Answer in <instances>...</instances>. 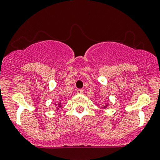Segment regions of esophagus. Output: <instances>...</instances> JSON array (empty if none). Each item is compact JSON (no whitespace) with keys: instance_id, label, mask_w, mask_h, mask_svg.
<instances>
[{"instance_id":"obj_1","label":"esophagus","mask_w":160,"mask_h":160,"mask_svg":"<svg viewBox=\"0 0 160 160\" xmlns=\"http://www.w3.org/2000/svg\"><path fill=\"white\" fill-rule=\"evenodd\" d=\"M83 93V89H78L77 90V94H82Z\"/></svg>"}]
</instances>
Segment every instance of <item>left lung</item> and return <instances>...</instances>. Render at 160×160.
<instances>
[{"label": "left lung", "mask_w": 160, "mask_h": 160, "mask_svg": "<svg viewBox=\"0 0 160 160\" xmlns=\"http://www.w3.org/2000/svg\"><path fill=\"white\" fill-rule=\"evenodd\" d=\"M108 104H109V103H106V104H104V106H102V108H104V109L107 108L108 106ZM97 106H98V107H99V104H98V105H97Z\"/></svg>", "instance_id": "1"}]
</instances>
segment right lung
<instances>
[{
  "label": "right lung",
  "instance_id": "right-lung-1",
  "mask_svg": "<svg viewBox=\"0 0 160 160\" xmlns=\"http://www.w3.org/2000/svg\"><path fill=\"white\" fill-rule=\"evenodd\" d=\"M54 104H55V106H56V110H59V108H60L61 107H62V101H59V103H54Z\"/></svg>",
  "mask_w": 160,
  "mask_h": 160
}]
</instances>
